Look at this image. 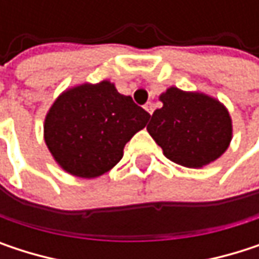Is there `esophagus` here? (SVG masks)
Listing matches in <instances>:
<instances>
[{
	"instance_id": "esophagus-1",
	"label": "esophagus",
	"mask_w": 259,
	"mask_h": 259,
	"mask_svg": "<svg viewBox=\"0 0 259 259\" xmlns=\"http://www.w3.org/2000/svg\"><path fill=\"white\" fill-rule=\"evenodd\" d=\"M144 108H145V111H147L148 114H153V112H154V103H151V102H147Z\"/></svg>"
}]
</instances>
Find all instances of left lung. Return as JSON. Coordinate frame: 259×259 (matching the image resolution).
Instances as JSON below:
<instances>
[{
    "instance_id": "left-lung-1",
    "label": "left lung",
    "mask_w": 259,
    "mask_h": 259,
    "mask_svg": "<svg viewBox=\"0 0 259 259\" xmlns=\"http://www.w3.org/2000/svg\"><path fill=\"white\" fill-rule=\"evenodd\" d=\"M163 103L147 126L163 154L186 168H202L219 159L233 139L228 109L218 99L198 91L169 87Z\"/></svg>"
}]
</instances>
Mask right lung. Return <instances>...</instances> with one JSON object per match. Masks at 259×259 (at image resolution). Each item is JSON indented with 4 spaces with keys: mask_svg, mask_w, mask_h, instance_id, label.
<instances>
[{
    "mask_svg": "<svg viewBox=\"0 0 259 259\" xmlns=\"http://www.w3.org/2000/svg\"><path fill=\"white\" fill-rule=\"evenodd\" d=\"M150 114L111 80L63 91L49 108L43 135L55 162L69 174L96 179L123 157L124 145L145 127Z\"/></svg>",
    "mask_w": 259,
    "mask_h": 259,
    "instance_id": "right-lung-1",
    "label": "right lung"
}]
</instances>
